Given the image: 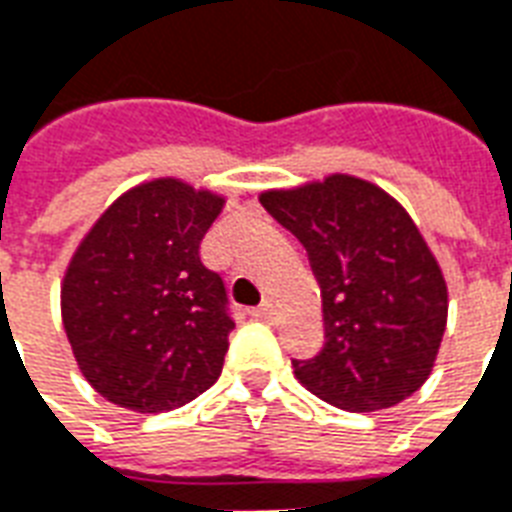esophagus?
<instances>
[{
  "mask_svg": "<svg viewBox=\"0 0 512 512\" xmlns=\"http://www.w3.org/2000/svg\"><path fill=\"white\" fill-rule=\"evenodd\" d=\"M251 315L256 320H272L275 318V304H272V301H261L259 307H256V310H251Z\"/></svg>",
  "mask_w": 512,
  "mask_h": 512,
  "instance_id": "esophagus-1",
  "label": "esophagus"
}]
</instances>
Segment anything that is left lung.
Masks as SVG:
<instances>
[{
    "label": "left lung",
    "mask_w": 512,
    "mask_h": 512,
    "mask_svg": "<svg viewBox=\"0 0 512 512\" xmlns=\"http://www.w3.org/2000/svg\"><path fill=\"white\" fill-rule=\"evenodd\" d=\"M259 200L307 248L323 299L326 344L293 360L296 379L347 411H379L417 392L435 366L449 291L406 208L347 173Z\"/></svg>",
    "instance_id": "8db88e82"
}]
</instances>
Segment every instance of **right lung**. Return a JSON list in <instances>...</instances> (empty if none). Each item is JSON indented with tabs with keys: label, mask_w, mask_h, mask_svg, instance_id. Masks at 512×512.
<instances>
[{
	"label": "right lung",
	"mask_w": 512,
	"mask_h": 512,
	"mask_svg": "<svg viewBox=\"0 0 512 512\" xmlns=\"http://www.w3.org/2000/svg\"><path fill=\"white\" fill-rule=\"evenodd\" d=\"M224 202L181 178H154L120 194L77 245L61 283L63 328L106 400L160 414L221 376L235 323L200 243Z\"/></svg>",
	"instance_id": "1"
}]
</instances>
